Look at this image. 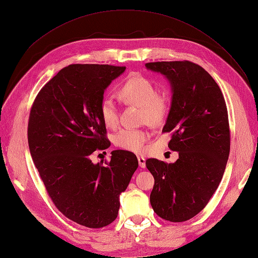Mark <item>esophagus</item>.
<instances>
[{
	"instance_id": "1",
	"label": "esophagus",
	"mask_w": 258,
	"mask_h": 258,
	"mask_svg": "<svg viewBox=\"0 0 258 258\" xmlns=\"http://www.w3.org/2000/svg\"><path fill=\"white\" fill-rule=\"evenodd\" d=\"M138 161H139V166L141 168H145V158L142 157V156H138Z\"/></svg>"
}]
</instances>
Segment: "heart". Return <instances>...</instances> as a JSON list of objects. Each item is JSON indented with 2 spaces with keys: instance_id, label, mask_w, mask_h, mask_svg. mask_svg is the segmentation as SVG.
<instances>
[{
  "instance_id": "1",
  "label": "heart",
  "mask_w": 258,
  "mask_h": 258,
  "mask_svg": "<svg viewBox=\"0 0 258 258\" xmlns=\"http://www.w3.org/2000/svg\"><path fill=\"white\" fill-rule=\"evenodd\" d=\"M118 96L127 104L142 107V120L159 124L165 120L169 112V103L165 96L158 95L156 86L142 76H131L118 90ZM100 116L108 128H115L118 123V108L110 98H104L100 104ZM150 134L145 129L123 128L114 137V143L124 151L141 154L146 150Z\"/></svg>"
}]
</instances>
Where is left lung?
<instances>
[{
    "label": "left lung",
    "instance_id": "obj_1",
    "mask_svg": "<svg viewBox=\"0 0 258 258\" xmlns=\"http://www.w3.org/2000/svg\"><path fill=\"white\" fill-rule=\"evenodd\" d=\"M151 71L166 76L172 90L162 132L178 159L155 158L146 167L155 178L151 205L166 221L190 220L208 205L220 185L230 151L228 113L223 93L204 68L190 61L148 62Z\"/></svg>",
    "mask_w": 258,
    "mask_h": 258
}]
</instances>
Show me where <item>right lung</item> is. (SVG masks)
Returning a JSON list of instances; mask_svg holds the SVG:
<instances>
[{
  "label": "right lung",
  "instance_id": "right-lung-1",
  "mask_svg": "<svg viewBox=\"0 0 258 258\" xmlns=\"http://www.w3.org/2000/svg\"><path fill=\"white\" fill-rule=\"evenodd\" d=\"M126 67L71 64L37 93L31 107L28 142L49 197L70 220L89 228L115 221L119 195L138 169L137 156L112 152L111 160L93 163L90 155L111 142L100 116L104 90Z\"/></svg>",
  "mask_w": 258,
  "mask_h": 258
}]
</instances>
